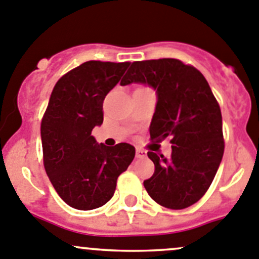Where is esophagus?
<instances>
[{
	"label": "esophagus",
	"instance_id": "esophagus-1",
	"mask_svg": "<svg viewBox=\"0 0 259 259\" xmlns=\"http://www.w3.org/2000/svg\"><path fill=\"white\" fill-rule=\"evenodd\" d=\"M137 158L138 159L146 158V151L143 150V149H137Z\"/></svg>",
	"mask_w": 259,
	"mask_h": 259
}]
</instances>
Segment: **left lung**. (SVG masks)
<instances>
[{
    "mask_svg": "<svg viewBox=\"0 0 259 259\" xmlns=\"http://www.w3.org/2000/svg\"><path fill=\"white\" fill-rule=\"evenodd\" d=\"M133 82L156 91L151 140L171 143L170 158L148 151L155 170L144 180L146 192L169 209L190 207L205 194L223 158L218 101L202 72L177 59L133 62L120 85Z\"/></svg>",
    "mask_w": 259,
    "mask_h": 259,
    "instance_id": "obj_1",
    "label": "left lung"
}]
</instances>
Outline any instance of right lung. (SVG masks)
<instances>
[{"label":"right lung","instance_id":"right-lung-1","mask_svg":"<svg viewBox=\"0 0 259 259\" xmlns=\"http://www.w3.org/2000/svg\"><path fill=\"white\" fill-rule=\"evenodd\" d=\"M130 62L86 61L55 85L41 121L44 165L66 204L91 210L113 198L117 177L135 148L127 143L98 144L91 132L103 124V103Z\"/></svg>","mask_w":259,"mask_h":259}]
</instances>
